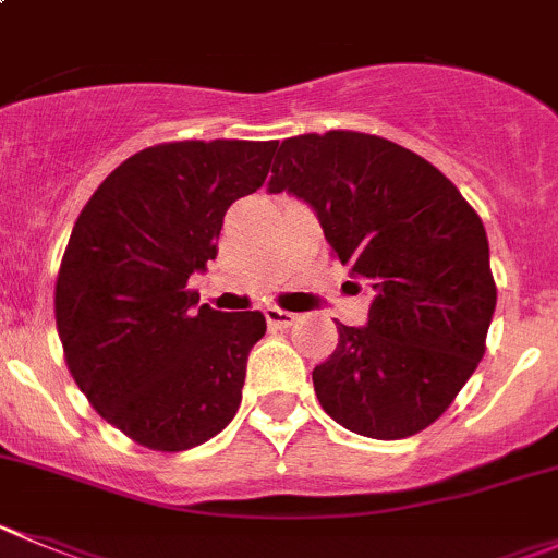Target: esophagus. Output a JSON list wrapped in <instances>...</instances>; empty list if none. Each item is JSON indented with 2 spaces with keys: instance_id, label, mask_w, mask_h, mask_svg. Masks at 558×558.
Instances as JSON below:
<instances>
[{
  "instance_id": "34e87169",
  "label": "esophagus",
  "mask_w": 558,
  "mask_h": 558,
  "mask_svg": "<svg viewBox=\"0 0 558 558\" xmlns=\"http://www.w3.org/2000/svg\"><path fill=\"white\" fill-rule=\"evenodd\" d=\"M264 316H267L269 327H275V329H286L296 322V313L283 311V307H278V305H269L267 311H264Z\"/></svg>"
}]
</instances>
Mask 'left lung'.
Segmentation results:
<instances>
[{
	"mask_svg": "<svg viewBox=\"0 0 558 558\" xmlns=\"http://www.w3.org/2000/svg\"><path fill=\"white\" fill-rule=\"evenodd\" d=\"M283 191L316 209L338 262L373 291L367 327L335 322L338 345L313 367L318 403L367 439L420 434L485 354L496 280L483 220L434 163L356 130L286 138L269 180Z\"/></svg>",
	"mask_w": 558,
	"mask_h": 558,
	"instance_id": "obj_1",
	"label": "left lung"
}]
</instances>
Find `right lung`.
Masks as SVG:
<instances>
[{
	"label": "right lung",
	"instance_id": "obj_1",
	"mask_svg": "<svg viewBox=\"0 0 558 558\" xmlns=\"http://www.w3.org/2000/svg\"><path fill=\"white\" fill-rule=\"evenodd\" d=\"M275 142H166L100 182L73 226L53 316L70 376L135 445L182 452L234 420L262 311L198 304L226 209L269 174Z\"/></svg>",
	"mask_w": 558,
	"mask_h": 558
}]
</instances>
